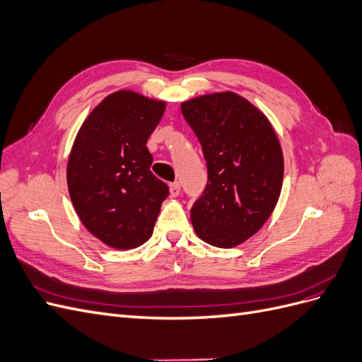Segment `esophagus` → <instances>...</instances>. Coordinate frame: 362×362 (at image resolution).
<instances>
[{
	"mask_svg": "<svg viewBox=\"0 0 362 362\" xmlns=\"http://www.w3.org/2000/svg\"><path fill=\"white\" fill-rule=\"evenodd\" d=\"M169 192H170V196H173V198H177V196L180 194L181 192V184L178 181H175L169 185Z\"/></svg>",
	"mask_w": 362,
	"mask_h": 362,
	"instance_id": "obj_1",
	"label": "esophagus"
}]
</instances>
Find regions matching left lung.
Here are the masks:
<instances>
[{
  "instance_id": "1",
  "label": "left lung",
  "mask_w": 362,
  "mask_h": 362,
  "mask_svg": "<svg viewBox=\"0 0 362 362\" xmlns=\"http://www.w3.org/2000/svg\"><path fill=\"white\" fill-rule=\"evenodd\" d=\"M199 139L208 182L192 206L196 235L216 247H235L257 234L278 204L284 156L276 131L258 107L235 92L181 103Z\"/></svg>"
}]
</instances>
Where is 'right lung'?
<instances>
[{
  "instance_id": "1",
  "label": "right lung",
  "mask_w": 362,
  "mask_h": 362,
  "mask_svg": "<svg viewBox=\"0 0 362 362\" xmlns=\"http://www.w3.org/2000/svg\"><path fill=\"white\" fill-rule=\"evenodd\" d=\"M164 110V101L122 89L107 95L75 136L66 168L72 205L87 231L113 249L148 242L169 194L146 148Z\"/></svg>"
}]
</instances>
